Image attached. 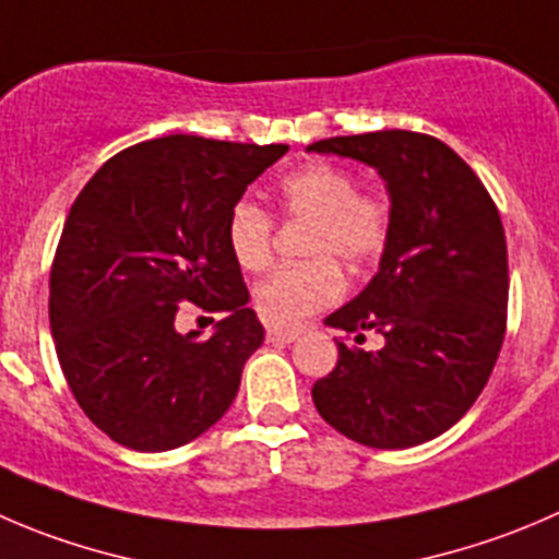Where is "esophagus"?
<instances>
[{
    "instance_id": "obj_1",
    "label": "esophagus",
    "mask_w": 559,
    "mask_h": 559,
    "mask_svg": "<svg viewBox=\"0 0 559 559\" xmlns=\"http://www.w3.org/2000/svg\"><path fill=\"white\" fill-rule=\"evenodd\" d=\"M297 335H300V330H278V328L267 330L270 344H292V341H297Z\"/></svg>"
}]
</instances>
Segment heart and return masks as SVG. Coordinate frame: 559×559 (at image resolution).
Instances as JSON below:
<instances>
[{"instance_id": "b5f03b06", "label": "heart", "mask_w": 559, "mask_h": 559, "mask_svg": "<svg viewBox=\"0 0 559 559\" xmlns=\"http://www.w3.org/2000/svg\"><path fill=\"white\" fill-rule=\"evenodd\" d=\"M275 204L286 218L308 221L302 253L313 259L267 275L253 292V306L273 328H292L344 295V275L330 257L357 267L382 253L393 204L384 191H357L349 169L324 160L289 171L275 188ZM226 246L246 273L267 267L273 259L270 215L248 199L237 202L226 218Z\"/></svg>"}]
</instances>
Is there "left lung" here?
I'll return each mask as SVG.
<instances>
[{
	"label": "left lung",
	"instance_id": "obj_1",
	"mask_svg": "<svg viewBox=\"0 0 559 559\" xmlns=\"http://www.w3.org/2000/svg\"><path fill=\"white\" fill-rule=\"evenodd\" d=\"M308 153L377 169L393 204L377 275L324 319L357 344L373 330L382 346L338 341V362L313 384V404L360 445L399 451L435 440L475 404L506 338L500 213L475 171L435 135H335Z\"/></svg>",
	"mask_w": 559,
	"mask_h": 559
}]
</instances>
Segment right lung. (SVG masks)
Instances as JSON below:
<instances>
[{
    "label": "right lung",
    "mask_w": 559,
    "mask_h": 559,
    "mask_svg": "<svg viewBox=\"0 0 559 559\" xmlns=\"http://www.w3.org/2000/svg\"><path fill=\"white\" fill-rule=\"evenodd\" d=\"M286 144L164 135L97 169L64 221L48 317L75 401L114 442L160 453L218 424L264 328L248 308L226 218ZM188 305L221 312L180 334Z\"/></svg>",
    "instance_id": "1"
}]
</instances>
